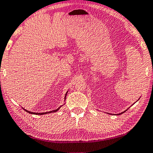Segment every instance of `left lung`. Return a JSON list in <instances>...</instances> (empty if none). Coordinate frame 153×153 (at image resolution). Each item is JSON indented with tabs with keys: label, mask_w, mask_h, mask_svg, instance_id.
Segmentation results:
<instances>
[{
	"label": "left lung",
	"mask_w": 153,
	"mask_h": 153,
	"mask_svg": "<svg viewBox=\"0 0 153 153\" xmlns=\"http://www.w3.org/2000/svg\"><path fill=\"white\" fill-rule=\"evenodd\" d=\"M140 98H139V99H138V100H139V99H140ZM138 100H137V101H138ZM135 102H136V101H135ZM128 109H129V108H128ZM128 109H127V110H125L124 111H123V112H121V113H119V114H116V115H120V114H123V113H124V112H125V111H127V110H128Z\"/></svg>",
	"instance_id": "obj_1"
}]
</instances>
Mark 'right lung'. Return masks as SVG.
<instances>
[{
  "label": "right lung",
  "mask_w": 153,
  "mask_h": 153,
  "mask_svg": "<svg viewBox=\"0 0 153 153\" xmlns=\"http://www.w3.org/2000/svg\"><path fill=\"white\" fill-rule=\"evenodd\" d=\"M67 93H68V91H67L66 94H65V99H64V101H65V99H66V97H67ZM64 104H65V103H64ZM62 106V105H60L59 108H57V109H56V110H52V111H48V112H43V113H36V112H33V111H28V110H26V109H24V108H23V109L24 110V111H26V112H28V113H29V114H37V115H43V114H48V113H53V112H56V111H59V110H60V108H61Z\"/></svg>",
  "instance_id": "right-lung-1"
}]
</instances>
